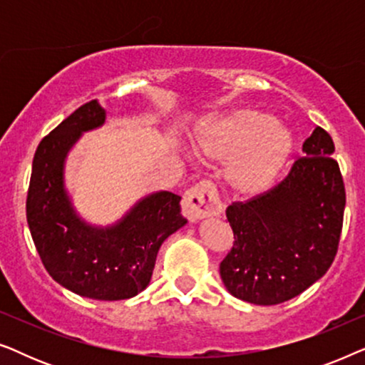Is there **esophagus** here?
<instances>
[{
  "label": "esophagus",
  "mask_w": 365,
  "mask_h": 365,
  "mask_svg": "<svg viewBox=\"0 0 365 365\" xmlns=\"http://www.w3.org/2000/svg\"><path fill=\"white\" fill-rule=\"evenodd\" d=\"M181 207L184 217L191 222L217 216L219 211H221L216 189L211 182L206 181L196 184V186L184 192Z\"/></svg>",
  "instance_id": "esophagus-1"
}]
</instances>
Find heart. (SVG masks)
I'll return each instance as SVG.
<instances>
[{"label": "heart", "mask_w": 365, "mask_h": 365, "mask_svg": "<svg viewBox=\"0 0 365 365\" xmlns=\"http://www.w3.org/2000/svg\"><path fill=\"white\" fill-rule=\"evenodd\" d=\"M294 136L272 114L237 108L209 119L194 139V154L204 163L222 164L224 189L232 197L266 194L286 171Z\"/></svg>", "instance_id": "obj_1"}]
</instances>
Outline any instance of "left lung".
Returning a JSON list of instances; mask_svg holds the SVG:
<instances>
[{
	"mask_svg": "<svg viewBox=\"0 0 365 365\" xmlns=\"http://www.w3.org/2000/svg\"><path fill=\"white\" fill-rule=\"evenodd\" d=\"M302 153L272 191L226 209L234 246L219 274L241 301L286 302L319 281L336 257L346 189L332 138L317 126Z\"/></svg>",
	"mask_w": 365,
	"mask_h": 365,
	"instance_id": "1",
	"label": "left lung"
}]
</instances>
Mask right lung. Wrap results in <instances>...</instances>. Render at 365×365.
<instances>
[{
  "label": "right lung",
  "instance_id": "right-lung-1",
  "mask_svg": "<svg viewBox=\"0 0 365 365\" xmlns=\"http://www.w3.org/2000/svg\"><path fill=\"white\" fill-rule=\"evenodd\" d=\"M98 99L78 108L34 153L26 216L41 261L54 281L78 296L123 301L149 286L159 249L187 221L181 197L156 191L138 199L116 222L98 226L74 207L66 159L84 133L104 126Z\"/></svg>",
  "mask_w": 365,
  "mask_h": 365
}]
</instances>
